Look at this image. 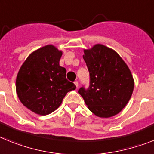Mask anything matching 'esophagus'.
Returning <instances> with one entry per match:
<instances>
[{
	"instance_id": "34e87169",
	"label": "esophagus",
	"mask_w": 154,
	"mask_h": 154,
	"mask_svg": "<svg viewBox=\"0 0 154 154\" xmlns=\"http://www.w3.org/2000/svg\"><path fill=\"white\" fill-rule=\"evenodd\" d=\"M74 85H76V87H77V88H78V85H79V84H78V82H77V81H75V82H74Z\"/></svg>"
}]
</instances>
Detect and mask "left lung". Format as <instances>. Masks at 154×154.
<instances>
[{"label": "left lung", "instance_id": "1", "mask_svg": "<svg viewBox=\"0 0 154 154\" xmlns=\"http://www.w3.org/2000/svg\"><path fill=\"white\" fill-rule=\"evenodd\" d=\"M83 58L90 73V87L79 89L88 109L100 118L119 114L129 102L134 79L117 52L102 44L84 49Z\"/></svg>", "mask_w": 154, "mask_h": 154}]
</instances>
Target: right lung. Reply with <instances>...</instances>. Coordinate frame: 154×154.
Returning a JSON list of instances; mask_svg holds the SVG:
<instances>
[{
	"label": "right lung",
	"instance_id": "right-lung-1",
	"mask_svg": "<svg viewBox=\"0 0 154 154\" xmlns=\"http://www.w3.org/2000/svg\"><path fill=\"white\" fill-rule=\"evenodd\" d=\"M63 52L46 45L33 51L20 67L16 77V93L27 109L46 116L58 109L75 85L66 78V69L60 66Z\"/></svg>",
	"mask_w": 154,
	"mask_h": 154
}]
</instances>
